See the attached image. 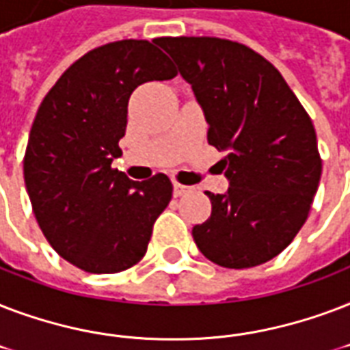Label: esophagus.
<instances>
[{"label": "esophagus", "mask_w": 350, "mask_h": 350, "mask_svg": "<svg viewBox=\"0 0 350 350\" xmlns=\"http://www.w3.org/2000/svg\"><path fill=\"white\" fill-rule=\"evenodd\" d=\"M188 191H189V186H183V184H178V183L173 184V195H175V197H180V195L188 193Z\"/></svg>", "instance_id": "34e87169"}]
</instances>
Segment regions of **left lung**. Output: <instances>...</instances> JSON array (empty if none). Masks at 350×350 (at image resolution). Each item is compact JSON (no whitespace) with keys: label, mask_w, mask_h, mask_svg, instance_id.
I'll return each instance as SVG.
<instances>
[{"label":"left lung","mask_w":350,"mask_h":350,"mask_svg":"<svg viewBox=\"0 0 350 350\" xmlns=\"http://www.w3.org/2000/svg\"><path fill=\"white\" fill-rule=\"evenodd\" d=\"M191 85L226 193L206 195L212 215L191 230L197 248L224 268H250L285 250L310 212L321 177L312 120L281 72L243 43L159 38Z\"/></svg>","instance_id":"8db88e82"}]
</instances>
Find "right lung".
<instances>
[{
    "label": "right lung",
    "instance_id": "add662e5",
    "mask_svg": "<svg viewBox=\"0 0 350 350\" xmlns=\"http://www.w3.org/2000/svg\"><path fill=\"white\" fill-rule=\"evenodd\" d=\"M173 77L153 43L120 40L83 54L40 104L23 159L27 193L49 245L80 270L122 272L148 250L172 180L135 183L111 162L122 155L133 91Z\"/></svg>",
    "mask_w": 350,
    "mask_h": 350
}]
</instances>
